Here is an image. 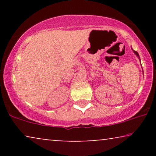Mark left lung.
Instances as JSON below:
<instances>
[{
  "mask_svg": "<svg viewBox=\"0 0 156 156\" xmlns=\"http://www.w3.org/2000/svg\"><path fill=\"white\" fill-rule=\"evenodd\" d=\"M132 50H133V49H132ZM133 52L135 53V55H136V56H137L138 58H139V59H140V57H139V55H138V53L136 52V51H135V50H133Z\"/></svg>",
  "mask_w": 156,
  "mask_h": 156,
  "instance_id": "obj_1",
  "label": "left lung"
}]
</instances>
